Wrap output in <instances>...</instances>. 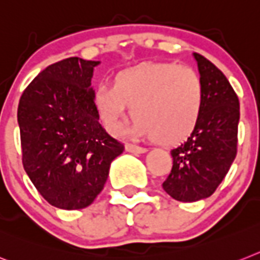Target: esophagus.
<instances>
[{"instance_id": "obj_1", "label": "esophagus", "mask_w": 260, "mask_h": 260, "mask_svg": "<svg viewBox=\"0 0 260 260\" xmlns=\"http://www.w3.org/2000/svg\"><path fill=\"white\" fill-rule=\"evenodd\" d=\"M125 149H126V151H128V153H134V154H143L147 151V149H145V147L133 145V143H126Z\"/></svg>"}]
</instances>
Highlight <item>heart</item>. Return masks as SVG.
Segmentation results:
<instances>
[{"instance_id":"b5f03b06","label":"heart","mask_w":260,"mask_h":260,"mask_svg":"<svg viewBox=\"0 0 260 260\" xmlns=\"http://www.w3.org/2000/svg\"><path fill=\"white\" fill-rule=\"evenodd\" d=\"M93 101L110 134L122 132L127 107H132L133 134L173 146L187 139L198 126L205 90L191 68L150 62L118 73L110 86L95 90Z\"/></svg>"}]
</instances>
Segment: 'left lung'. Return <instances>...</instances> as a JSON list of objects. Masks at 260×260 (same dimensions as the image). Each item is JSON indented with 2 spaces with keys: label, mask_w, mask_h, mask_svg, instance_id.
I'll use <instances>...</instances> for the list:
<instances>
[{
  "label": "left lung",
  "mask_w": 260,
  "mask_h": 260,
  "mask_svg": "<svg viewBox=\"0 0 260 260\" xmlns=\"http://www.w3.org/2000/svg\"><path fill=\"white\" fill-rule=\"evenodd\" d=\"M205 90L202 115L187 141L171 150L173 169L164 190L179 202L209 198L230 170L238 146L239 100L229 79L194 53Z\"/></svg>",
  "instance_id": "1"
}]
</instances>
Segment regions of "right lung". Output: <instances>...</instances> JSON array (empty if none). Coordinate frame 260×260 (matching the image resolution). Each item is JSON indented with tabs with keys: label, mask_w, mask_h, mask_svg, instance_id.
<instances>
[{
	"label": "right lung",
	"mask_w": 260,
	"mask_h": 260,
	"mask_svg": "<svg viewBox=\"0 0 260 260\" xmlns=\"http://www.w3.org/2000/svg\"><path fill=\"white\" fill-rule=\"evenodd\" d=\"M100 61L70 57L42 70L18 104L22 165L46 202L85 209L106 183L125 146L100 123L91 87Z\"/></svg>",
	"instance_id": "right-lung-1"
}]
</instances>
